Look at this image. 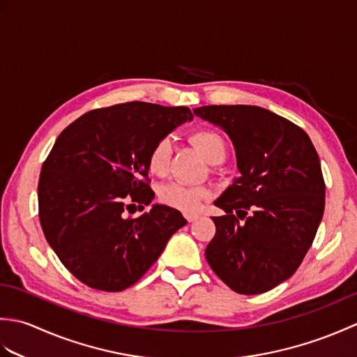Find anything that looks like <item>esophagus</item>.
I'll return each instance as SVG.
<instances>
[{
    "instance_id": "obj_1",
    "label": "esophagus",
    "mask_w": 357,
    "mask_h": 357,
    "mask_svg": "<svg viewBox=\"0 0 357 357\" xmlns=\"http://www.w3.org/2000/svg\"><path fill=\"white\" fill-rule=\"evenodd\" d=\"M185 218H187L188 222H195V221H198V219H199V215H185Z\"/></svg>"
}]
</instances>
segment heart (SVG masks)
Instances as JSON below:
<instances>
[{
  "instance_id": "obj_1",
  "label": "heart",
  "mask_w": 357,
  "mask_h": 357,
  "mask_svg": "<svg viewBox=\"0 0 357 357\" xmlns=\"http://www.w3.org/2000/svg\"><path fill=\"white\" fill-rule=\"evenodd\" d=\"M193 146L211 164L221 162L227 155V144L221 135L210 128H201L190 135ZM172 155L170 138H161L151 147L147 158V169L155 176H165L169 170ZM211 198V190L204 185H187L183 183H172L161 187L159 201L184 213H196L202 204Z\"/></svg>"
}]
</instances>
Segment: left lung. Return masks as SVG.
<instances>
[{
    "label": "left lung",
    "mask_w": 357,
    "mask_h": 357,
    "mask_svg": "<svg viewBox=\"0 0 357 357\" xmlns=\"http://www.w3.org/2000/svg\"><path fill=\"white\" fill-rule=\"evenodd\" d=\"M236 150L241 176L215 201V238L206 257L239 294L265 293L299 268L325 208L321 161L299 126L256 105H204Z\"/></svg>",
    "instance_id": "8db88e82"
}]
</instances>
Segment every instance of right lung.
<instances>
[{"label": "right lung", "mask_w": 357, "mask_h": 357, "mask_svg": "<svg viewBox=\"0 0 357 357\" xmlns=\"http://www.w3.org/2000/svg\"><path fill=\"white\" fill-rule=\"evenodd\" d=\"M193 115L188 107L126 102L90 110L67 126L43 164L38 208L59 261L90 288L123 291L146 275L187 221L153 206L147 158L155 142Z\"/></svg>", "instance_id": "right-lung-1"}]
</instances>
